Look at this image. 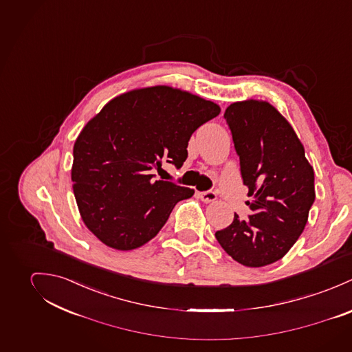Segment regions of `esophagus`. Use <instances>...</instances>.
Returning a JSON list of instances; mask_svg holds the SVG:
<instances>
[{"label": "esophagus", "instance_id": "obj_1", "mask_svg": "<svg viewBox=\"0 0 352 352\" xmlns=\"http://www.w3.org/2000/svg\"><path fill=\"white\" fill-rule=\"evenodd\" d=\"M198 197L201 198V201H204V202H212V201H214L216 198H217V195L214 192H212V190H208V192H201V193H198Z\"/></svg>", "mask_w": 352, "mask_h": 352}]
</instances>
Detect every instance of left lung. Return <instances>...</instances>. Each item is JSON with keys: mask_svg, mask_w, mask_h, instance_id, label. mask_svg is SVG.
Masks as SVG:
<instances>
[{"mask_svg": "<svg viewBox=\"0 0 352 352\" xmlns=\"http://www.w3.org/2000/svg\"><path fill=\"white\" fill-rule=\"evenodd\" d=\"M252 201L216 239L236 262L262 267L283 258L302 234L314 202V171L290 122L272 104L245 100L224 113Z\"/></svg>", "mask_w": 352, "mask_h": 352, "instance_id": "1", "label": "left lung"}]
</instances>
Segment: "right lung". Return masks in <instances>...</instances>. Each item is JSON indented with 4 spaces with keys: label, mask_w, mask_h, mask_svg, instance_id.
I'll return each mask as SVG.
<instances>
[{
    "label": "right lung",
    "mask_w": 352,
    "mask_h": 352,
    "mask_svg": "<svg viewBox=\"0 0 352 352\" xmlns=\"http://www.w3.org/2000/svg\"><path fill=\"white\" fill-rule=\"evenodd\" d=\"M220 107L170 86L135 89L111 100L80 131L72 181L80 217L104 244L120 251L157 236L175 204L195 190L154 181L151 170L179 168L195 129Z\"/></svg>",
    "instance_id": "right-lung-1"
}]
</instances>
